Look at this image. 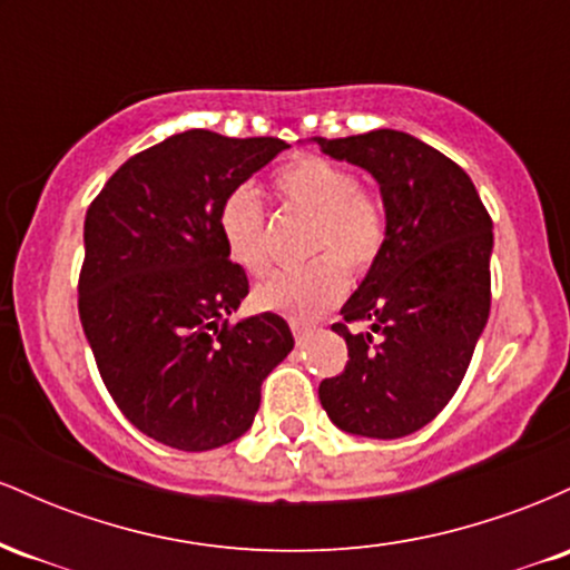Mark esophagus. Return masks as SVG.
<instances>
[{"instance_id":"1","label":"esophagus","mask_w":570,"mask_h":570,"mask_svg":"<svg viewBox=\"0 0 570 570\" xmlns=\"http://www.w3.org/2000/svg\"><path fill=\"white\" fill-rule=\"evenodd\" d=\"M292 332H294V340H297V345H305V340L313 332V326L305 322H292Z\"/></svg>"}]
</instances>
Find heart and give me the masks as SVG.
Masks as SVG:
<instances>
[{"label": "heart", "mask_w": 570, "mask_h": 570, "mask_svg": "<svg viewBox=\"0 0 570 570\" xmlns=\"http://www.w3.org/2000/svg\"><path fill=\"white\" fill-rule=\"evenodd\" d=\"M273 189L284 206L316 222L307 254L322 257L271 273L254 289V303L294 322H311L343 299L345 271L358 276L375 263L385 240V212L370 189L356 185L348 168L326 158L292 160L273 176ZM219 235L235 265L254 276L265 271L267 227L257 189L240 185L222 198Z\"/></svg>", "instance_id": "heart-1"}]
</instances>
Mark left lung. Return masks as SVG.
I'll return each mask as SVG.
<instances>
[{
	"instance_id": "8db88e82",
	"label": "left lung",
	"mask_w": 570,
	"mask_h": 570,
	"mask_svg": "<svg viewBox=\"0 0 570 570\" xmlns=\"http://www.w3.org/2000/svg\"><path fill=\"white\" fill-rule=\"evenodd\" d=\"M313 141L372 174L385 208L381 254L340 311L371 332L332 324L348 364L318 399L345 434L399 440L434 421L466 375L490 313L493 222L466 171L415 136Z\"/></svg>"
}]
</instances>
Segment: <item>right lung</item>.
Segmentation results:
<instances>
[{
	"instance_id": "right-lung-1",
	"label": "right lung",
	"mask_w": 570,
	"mask_h": 570,
	"mask_svg": "<svg viewBox=\"0 0 570 570\" xmlns=\"http://www.w3.org/2000/svg\"><path fill=\"white\" fill-rule=\"evenodd\" d=\"M289 147L185 130L122 163L85 214L80 322L104 385L136 429L200 453L252 429L263 381L294 348L248 294L219 235L233 187Z\"/></svg>"
}]
</instances>
